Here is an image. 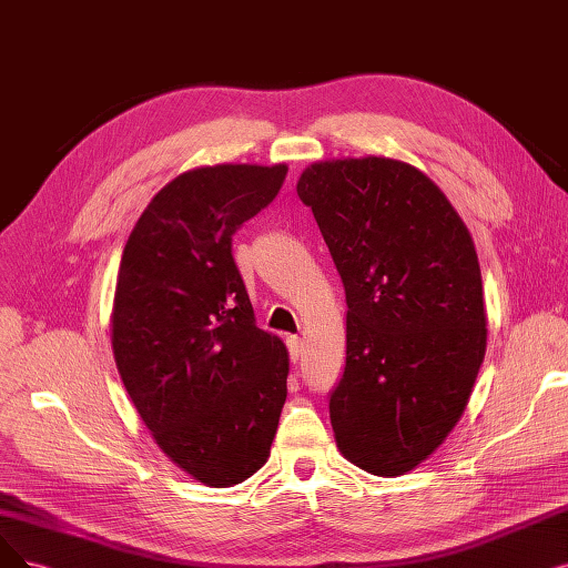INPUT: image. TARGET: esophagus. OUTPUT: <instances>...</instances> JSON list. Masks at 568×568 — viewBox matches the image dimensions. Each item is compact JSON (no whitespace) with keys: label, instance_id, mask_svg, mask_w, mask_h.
Listing matches in <instances>:
<instances>
[{"label":"esophagus","instance_id":"esophagus-1","mask_svg":"<svg viewBox=\"0 0 568 568\" xmlns=\"http://www.w3.org/2000/svg\"><path fill=\"white\" fill-rule=\"evenodd\" d=\"M286 345H288L291 361L296 363V361L303 356V339H301L298 335H288V337H286Z\"/></svg>","mask_w":568,"mask_h":568}]
</instances>
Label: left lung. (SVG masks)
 <instances>
[{
	"label": "left lung",
	"instance_id": "1",
	"mask_svg": "<svg viewBox=\"0 0 568 568\" xmlns=\"http://www.w3.org/2000/svg\"><path fill=\"white\" fill-rule=\"evenodd\" d=\"M347 296V361L331 394L339 455L373 475L426 462L462 419L487 349L466 223L417 168L382 155L298 179Z\"/></svg>",
	"mask_w": 568,
	"mask_h": 568
}]
</instances>
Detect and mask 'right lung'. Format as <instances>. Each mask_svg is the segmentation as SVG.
I'll return each instance as SVG.
<instances>
[{
    "mask_svg": "<svg viewBox=\"0 0 568 568\" xmlns=\"http://www.w3.org/2000/svg\"><path fill=\"white\" fill-rule=\"evenodd\" d=\"M288 168L205 165L174 176L134 223L111 307V349L155 445L207 487L265 466L288 352L254 320L231 242Z\"/></svg>",
    "mask_w": 568,
    "mask_h": 568,
    "instance_id": "right-lung-1",
    "label": "right lung"
}]
</instances>
